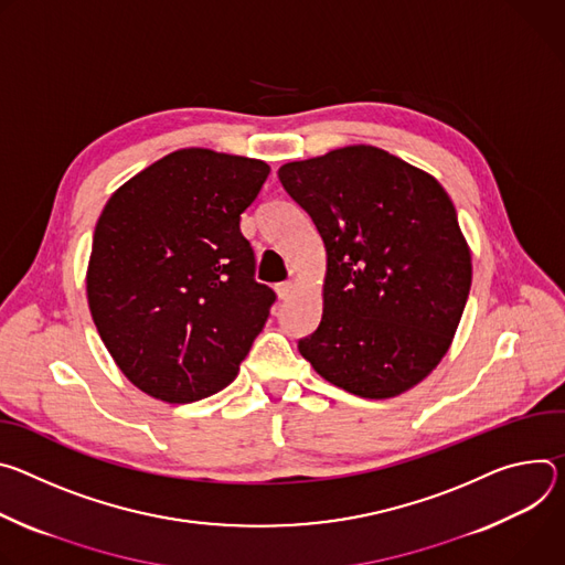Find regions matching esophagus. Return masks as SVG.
<instances>
[{
    "label": "esophagus",
    "mask_w": 565,
    "mask_h": 565,
    "mask_svg": "<svg viewBox=\"0 0 565 565\" xmlns=\"http://www.w3.org/2000/svg\"><path fill=\"white\" fill-rule=\"evenodd\" d=\"M276 294H278L280 300H287L294 294V285L291 282H280V285H276Z\"/></svg>",
    "instance_id": "esophagus-1"
}]
</instances>
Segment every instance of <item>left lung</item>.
<instances>
[{"mask_svg": "<svg viewBox=\"0 0 565 565\" xmlns=\"http://www.w3.org/2000/svg\"><path fill=\"white\" fill-rule=\"evenodd\" d=\"M323 237V319L298 341L330 384L367 399L406 393L449 352L471 289V250L445 188L374 146L278 170Z\"/></svg>", "mask_w": 565, "mask_h": 565, "instance_id": "left-lung-1", "label": "left lung"}]
</instances>
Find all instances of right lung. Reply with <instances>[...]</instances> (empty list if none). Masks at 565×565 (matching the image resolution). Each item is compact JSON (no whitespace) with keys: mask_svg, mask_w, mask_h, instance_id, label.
<instances>
[{"mask_svg":"<svg viewBox=\"0 0 565 565\" xmlns=\"http://www.w3.org/2000/svg\"><path fill=\"white\" fill-rule=\"evenodd\" d=\"M269 166L183 148L107 200L94 231L87 300L96 330L139 391L188 404L235 377L276 294L254 280L239 233Z\"/></svg>","mask_w":565,"mask_h":565,"instance_id":"right-lung-1","label":"right lung"}]
</instances>
